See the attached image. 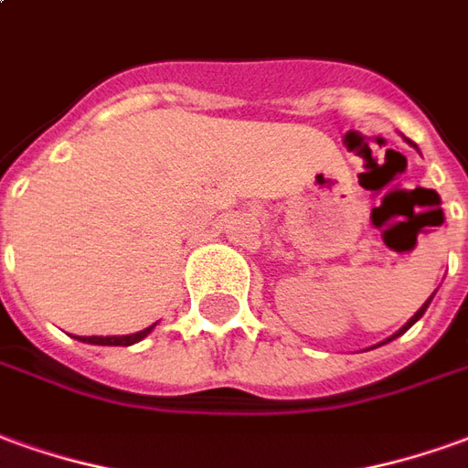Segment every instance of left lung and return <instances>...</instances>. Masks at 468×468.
Returning <instances> with one entry per match:
<instances>
[{
    "mask_svg": "<svg viewBox=\"0 0 468 468\" xmlns=\"http://www.w3.org/2000/svg\"><path fill=\"white\" fill-rule=\"evenodd\" d=\"M428 303H431V299H428V302L423 303V306H420V309H418V312L413 314V316H410V319H408V324H405L403 329H400V332H395V335L390 336V339H395V336H400V335H403V332H408V329H410V326L416 324L418 319H420V316H423V312H426V309H428ZM390 339H388V342H390ZM382 345H385V342H382Z\"/></svg>",
    "mask_w": 468,
    "mask_h": 468,
    "instance_id": "left-lung-1",
    "label": "left lung"
}]
</instances>
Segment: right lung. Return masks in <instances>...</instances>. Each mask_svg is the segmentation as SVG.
Instances as JSON below:
<instances>
[{
    "label": "right lung",
    "instance_id": "1",
    "mask_svg": "<svg viewBox=\"0 0 468 468\" xmlns=\"http://www.w3.org/2000/svg\"><path fill=\"white\" fill-rule=\"evenodd\" d=\"M154 329V324L149 326V329H144V332H136V335H126V336H78L80 342H88V345H111V347H129L133 342H139L144 336L149 335Z\"/></svg>",
    "mask_w": 468,
    "mask_h": 468
}]
</instances>
